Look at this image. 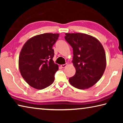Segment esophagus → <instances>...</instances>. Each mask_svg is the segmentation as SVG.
I'll list each match as a JSON object with an SVG mask.
<instances>
[{
    "label": "esophagus",
    "mask_w": 123,
    "mask_h": 123,
    "mask_svg": "<svg viewBox=\"0 0 123 123\" xmlns=\"http://www.w3.org/2000/svg\"><path fill=\"white\" fill-rule=\"evenodd\" d=\"M67 66V63H66V64H62L61 66V67L62 68H65Z\"/></svg>",
    "instance_id": "34e87169"
}]
</instances>
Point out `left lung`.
Instances as JSON below:
<instances>
[{
  "instance_id": "obj_1",
  "label": "left lung",
  "mask_w": 123,
  "mask_h": 123,
  "mask_svg": "<svg viewBox=\"0 0 123 123\" xmlns=\"http://www.w3.org/2000/svg\"><path fill=\"white\" fill-rule=\"evenodd\" d=\"M64 38L73 50V63L76 72L69 79L73 86L88 88L98 81L106 65L103 45L94 37L81 33H66Z\"/></svg>"
}]
</instances>
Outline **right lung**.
Instances as JSON below:
<instances>
[{"mask_svg":"<svg viewBox=\"0 0 123 123\" xmlns=\"http://www.w3.org/2000/svg\"><path fill=\"white\" fill-rule=\"evenodd\" d=\"M59 34H45L32 37L25 43L20 53L19 68L22 76L35 88L42 89L54 82L59 66L53 59L52 48Z\"/></svg>","mask_w":123,"mask_h":123,"instance_id":"right-lung-1","label":"right lung"}]
</instances>
